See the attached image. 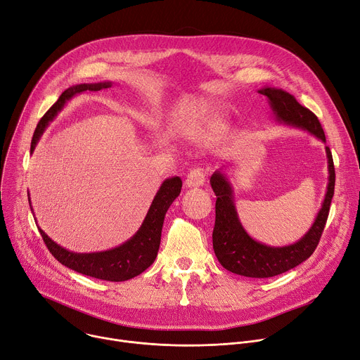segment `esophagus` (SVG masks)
I'll return each mask as SVG.
<instances>
[{
  "mask_svg": "<svg viewBox=\"0 0 360 360\" xmlns=\"http://www.w3.org/2000/svg\"><path fill=\"white\" fill-rule=\"evenodd\" d=\"M206 173L203 168H193L186 177V187H200L205 184Z\"/></svg>",
  "mask_w": 360,
  "mask_h": 360,
  "instance_id": "obj_1",
  "label": "esophagus"
}]
</instances>
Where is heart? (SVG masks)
Instances as JSON below:
<instances>
[{"label": "heart", "instance_id": "obj_1", "mask_svg": "<svg viewBox=\"0 0 360 360\" xmlns=\"http://www.w3.org/2000/svg\"><path fill=\"white\" fill-rule=\"evenodd\" d=\"M219 129V126L217 124V123H214V124H209V131H212V132H217Z\"/></svg>", "mask_w": 360, "mask_h": 360}]
</instances>
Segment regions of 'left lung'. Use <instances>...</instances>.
<instances>
[{"label":"left lung","mask_w":360,"mask_h":360,"mask_svg":"<svg viewBox=\"0 0 360 360\" xmlns=\"http://www.w3.org/2000/svg\"><path fill=\"white\" fill-rule=\"evenodd\" d=\"M267 100L273 119L279 124L305 131L326 143V135L316 116L301 105L297 98L282 89L263 87L259 90ZM328 183L321 207L312 225L297 241L288 245H269L252 238L243 226L234 200V187L222 170L210 177L217 196L214 251L219 263L229 271L245 278H273L297 267L314 252L324 231L334 195L335 173L330 148L326 146Z\"/></svg>","instance_id":"obj_1"}]
</instances>
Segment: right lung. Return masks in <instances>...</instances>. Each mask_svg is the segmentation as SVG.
Masks as SVG:
<instances>
[{
	"label": "right lung",
	"instance_id": "add662e5",
	"mask_svg": "<svg viewBox=\"0 0 360 360\" xmlns=\"http://www.w3.org/2000/svg\"><path fill=\"white\" fill-rule=\"evenodd\" d=\"M113 87L112 81H101V82H93V84H77L67 89L60 94L58 101L52 105V108L45 113V116L40 119L37 123V128L33 134L32 145H30V154H33L37 142L40 141L41 135H44L48 124L58 116V113L63 109V105L67 104L74 96L81 94L84 91H100ZM181 192V179L179 176L165 179L157 193L153 199V203L148 209L145 215V219L142 221L139 229L135 234L123 244L113 247L110 250L104 251H94V252H75L70 251L65 247L59 245L55 243L51 237H48L46 232L40 226L39 231L44 238L48 250L52 252V256L63 266L68 269H72L86 276L109 281V282H123L129 281L138 274H141L145 269L150 267L160 248L161 241V231L162 224L168 207L176 200V198ZM30 203V199H29ZM30 209L33 212V207L30 203ZM36 221V219H34Z\"/></svg>",
	"mask_w": 360,
	"mask_h": 360
}]
</instances>
